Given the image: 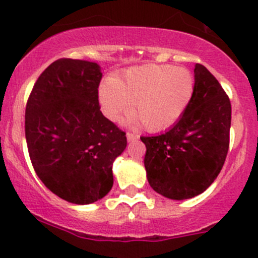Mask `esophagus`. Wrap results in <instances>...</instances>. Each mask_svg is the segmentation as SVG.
Instances as JSON below:
<instances>
[{"label": "esophagus", "instance_id": "obj_1", "mask_svg": "<svg viewBox=\"0 0 258 258\" xmlns=\"http://www.w3.org/2000/svg\"><path fill=\"white\" fill-rule=\"evenodd\" d=\"M126 137H127V141L132 142V141H136L140 136L137 134H135V132H127Z\"/></svg>", "mask_w": 258, "mask_h": 258}]
</instances>
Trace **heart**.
<instances>
[{
	"instance_id": "obj_1",
	"label": "heart",
	"mask_w": 258,
	"mask_h": 258,
	"mask_svg": "<svg viewBox=\"0 0 258 258\" xmlns=\"http://www.w3.org/2000/svg\"><path fill=\"white\" fill-rule=\"evenodd\" d=\"M195 93V76L186 67L146 63L131 67L98 88L101 110L110 121L118 122L131 108L126 122L148 131H161L183 116Z\"/></svg>"
}]
</instances>
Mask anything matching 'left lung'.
Here are the masks:
<instances>
[{
  "label": "left lung",
  "mask_w": 258,
  "mask_h": 258,
  "mask_svg": "<svg viewBox=\"0 0 258 258\" xmlns=\"http://www.w3.org/2000/svg\"><path fill=\"white\" fill-rule=\"evenodd\" d=\"M231 102L216 77L195 66V93L183 116L158 136H142L150 186L171 200L206 191L225 163L230 146Z\"/></svg>",
  "instance_id": "8db88e82"
}]
</instances>
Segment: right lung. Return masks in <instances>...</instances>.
<instances>
[{
	"label": "right lung",
	"instance_id": "obj_1",
	"mask_svg": "<svg viewBox=\"0 0 258 258\" xmlns=\"http://www.w3.org/2000/svg\"><path fill=\"white\" fill-rule=\"evenodd\" d=\"M95 62L59 58L40 75L26 105L25 134L36 173L62 200L98 201L113 184L126 134L100 111Z\"/></svg>",
	"mask_w": 258,
	"mask_h": 258
}]
</instances>
